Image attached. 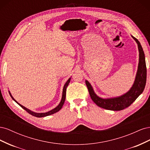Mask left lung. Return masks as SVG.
<instances>
[{
    "instance_id": "1",
    "label": "left lung",
    "mask_w": 150,
    "mask_h": 150,
    "mask_svg": "<svg viewBox=\"0 0 150 150\" xmlns=\"http://www.w3.org/2000/svg\"><path fill=\"white\" fill-rule=\"evenodd\" d=\"M131 37L138 44L139 63L134 83L128 92L120 96L103 98L98 96L95 93L91 84L89 83V81L87 80L85 81L91 98L94 103L99 107L112 111L122 110L129 106L143 91L146 81V66L144 53L138 40L134 38L133 35H131Z\"/></svg>"
}]
</instances>
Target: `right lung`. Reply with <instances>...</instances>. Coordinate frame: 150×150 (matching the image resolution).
<instances>
[{"label":"right lung","mask_w":150,"mask_h":150,"mask_svg":"<svg viewBox=\"0 0 150 150\" xmlns=\"http://www.w3.org/2000/svg\"><path fill=\"white\" fill-rule=\"evenodd\" d=\"M71 79V78H69V79H68V80L66 81V83H65V84H64V87H63L62 98H61V102L59 103V104L58 105H57L55 108H54V109H52V110H51V111H47V112H34V111H31V110H29V109L26 108L25 107H24V106L21 105V104H19V103H18V102L16 100V99L13 98V96H12V94H11V92L9 91H8V93H9L10 96H11V98H12V99H13V100L15 102H16L18 104H19V105L21 107H22V108H23L24 110H25L27 112H29L30 115H33V116H34L37 117H45V116H49V115H51L54 114V113H56V112L59 111V110H61V109L62 108V106H63V104H64V103L65 99H66V88H67V87L68 84H69V83H70Z\"/></svg>","instance_id":"1"}]
</instances>
